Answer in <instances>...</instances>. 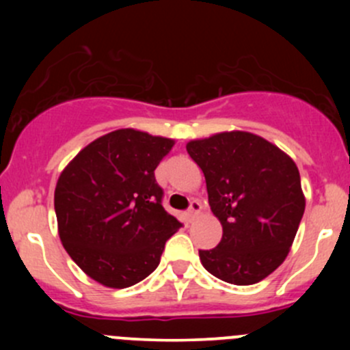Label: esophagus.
I'll use <instances>...</instances> for the list:
<instances>
[{
  "label": "esophagus",
  "instance_id": "34e87169",
  "mask_svg": "<svg viewBox=\"0 0 350 350\" xmlns=\"http://www.w3.org/2000/svg\"><path fill=\"white\" fill-rule=\"evenodd\" d=\"M200 210H201V203H200V201L193 200L191 203H189V208H188V218H189V220H195L196 215L200 213Z\"/></svg>",
  "mask_w": 350,
  "mask_h": 350
}]
</instances>
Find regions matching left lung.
<instances>
[{"label": "left lung", "mask_w": 350, "mask_h": 350, "mask_svg": "<svg viewBox=\"0 0 350 350\" xmlns=\"http://www.w3.org/2000/svg\"><path fill=\"white\" fill-rule=\"evenodd\" d=\"M186 150L224 228L215 249L200 250L201 264L225 283H259L283 264L298 232L305 211L298 167L274 144L239 130L191 140Z\"/></svg>", "instance_id": "8db88e82"}]
</instances>
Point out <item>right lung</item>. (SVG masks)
<instances>
[{
  "mask_svg": "<svg viewBox=\"0 0 350 350\" xmlns=\"http://www.w3.org/2000/svg\"><path fill=\"white\" fill-rule=\"evenodd\" d=\"M174 140L122 129L84 147L59 176V237L70 259L108 288L146 280L183 227L162 206L154 171Z\"/></svg>",
  "mask_w": 350,
  "mask_h": 350,
  "instance_id": "right-lung-1",
  "label": "right lung"
}]
</instances>
